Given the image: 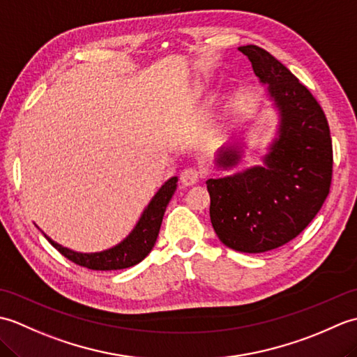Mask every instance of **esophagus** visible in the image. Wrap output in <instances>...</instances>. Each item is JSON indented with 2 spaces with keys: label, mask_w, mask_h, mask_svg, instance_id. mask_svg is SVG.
I'll return each mask as SVG.
<instances>
[{
  "label": "esophagus",
  "mask_w": 357,
  "mask_h": 357,
  "mask_svg": "<svg viewBox=\"0 0 357 357\" xmlns=\"http://www.w3.org/2000/svg\"><path fill=\"white\" fill-rule=\"evenodd\" d=\"M199 179L201 170L196 169V167H188V169H184L183 173H181V183H183L184 187L195 185L196 183H199Z\"/></svg>",
  "instance_id": "esophagus-1"
}]
</instances>
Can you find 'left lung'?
Masks as SVG:
<instances>
[{
    "instance_id": "1",
    "label": "left lung",
    "mask_w": 357,
    "mask_h": 357,
    "mask_svg": "<svg viewBox=\"0 0 357 357\" xmlns=\"http://www.w3.org/2000/svg\"><path fill=\"white\" fill-rule=\"evenodd\" d=\"M279 110L278 138L262 165L208 179L211 225L224 245L264 253L294 239L327 199L333 174L328 121L316 98L287 67L257 45H242ZM241 150L219 151L216 164L236 165Z\"/></svg>"
}]
</instances>
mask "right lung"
Masks as SVG:
<instances>
[{
    "instance_id": "1",
    "label": "right lung",
    "mask_w": 357,
    "mask_h": 357,
    "mask_svg": "<svg viewBox=\"0 0 357 357\" xmlns=\"http://www.w3.org/2000/svg\"><path fill=\"white\" fill-rule=\"evenodd\" d=\"M178 178L173 176L167 183L159 188L158 193L150 201L147 208L144 210L141 219L136 224L133 231L128 236L118 244L116 247L105 250L100 253H78L73 250L66 248L63 245L53 242L49 236L47 241L55 247L59 253H61L67 259L75 262L81 267H86L89 270H123L133 267L138 262H141L146 257L151 248H153L159 229H161L164 211L169 206L172 196L176 190Z\"/></svg>"
}]
</instances>
